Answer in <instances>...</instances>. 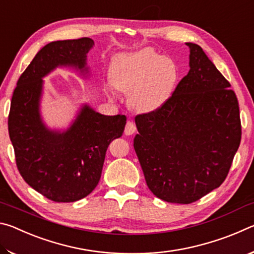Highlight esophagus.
<instances>
[{"label":"esophagus","instance_id":"1","mask_svg":"<svg viewBox=\"0 0 254 254\" xmlns=\"http://www.w3.org/2000/svg\"><path fill=\"white\" fill-rule=\"evenodd\" d=\"M136 127H135V124L133 123L132 121H127V126H126V130H124V133H126V135H132L133 133L135 132Z\"/></svg>","mask_w":254,"mask_h":254}]
</instances>
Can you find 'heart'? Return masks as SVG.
I'll return each instance as SVG.
<instances>
[{
    "instance_id": "1",
    "label": "heart",
    "mask_w": 254,
    "mask_h": 254,
    "mask_svg": "<svg viewBox=\"0 0 254 254\" xmlns=\"http://www.w3.org/2000/svg\"><path fill=\"white\" fill-rule=\"evenodd\" d=\"M179 80V67L173 58L150 48L118 56L110 67L107 96L114 98L115 88L127 94V105L140 114L161 110L173 97Z\"/></svg>"
}]
</instances>
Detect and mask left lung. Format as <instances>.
<instances>
[{
	"label": "left lung",
	"mask_w": 254,
	"mask_h": 254,
	"mask_svg": "<svg viewBox=\"0 0 254 254\" xmlns=\"http://www.w3.org/2000/svg\"><path fill=\"white\" fill-rule=\"evenodd\" d=\"M189 71L170 101L137 115L133 147L154 196L190 204L224 182L241 142L238 98L203 49L192 42Z\"/></svg>",
	"instance_id": "obj_1"
}]
</instances>
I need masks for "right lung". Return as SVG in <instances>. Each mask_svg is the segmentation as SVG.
<instances>
[{"mask_svg":"<svg viewBox=\"0 0 254 254\" xmlns=\"http://www.w3.org/2000/svg\"><path fill=\"white\" fill-rule=\"evenodd\" d=\"M91 38L46 45L20 76L11 101L8 135L16 166L34 190L58 203H70L91 194L100 182L105 153L122 136L126 115H104L83 103L67 127H50L41 113L45 77L57 68L91 77L87 54Z\"/></svg>","mask_w":254,"mask_h":254,"instance_id":"right-lung-1","label":"right lung"}]
</instances>
